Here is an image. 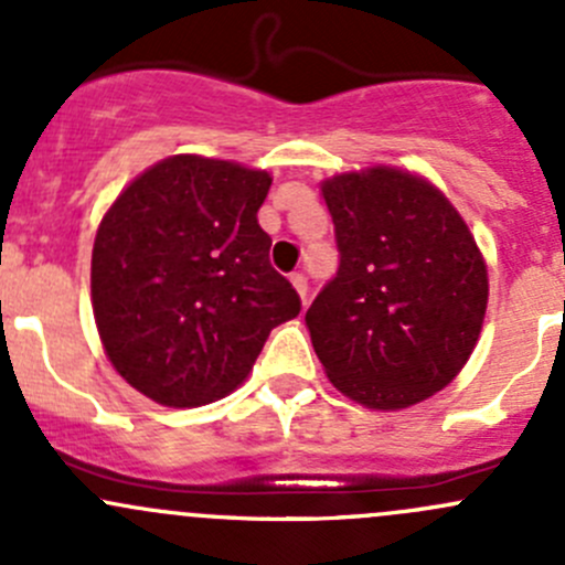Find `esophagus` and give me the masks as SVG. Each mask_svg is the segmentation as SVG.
Returning a JSON list of instances; mask_svg holds the SVG:
<instances>
[{"label":"esophagus","instance_id":"obj_1","mask_svg":"<svg viewBox=\"0 0 565 565\" xmlns=\"http://www.w3.org/2000/svg\"><path fill=\"white\" fill-rule=\"evenodd\" d=\"M289 281H292L295 292L300 295V300H303V306H306V295H309V281H306L303 273H292V276H289Z\"/></svg>","mask_w":565,"mask_h":565}]
</instances>
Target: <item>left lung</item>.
I'll return each mask as SVG.
<instances>
[{
  "instance_id": "8db88e82",
  "label": "left lung",
  "mask_w": 565,
  "mask_h": 565,
  "mask_svg": "<svg viewBox=\"0 0 565 565\" xmlns=\"http://www.w3.org/2000/svg\"><path fill=\"white\" fill-rule=\"evenodd\" d=\"M339 273L306 311L335 391L404 409L446 388L481 335L489 276L459 210L426 177L369 167L322 182Z\"/></svg>"
}]
</instances>
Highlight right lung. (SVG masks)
Listing matches in <instances>:
<instances>
[{"label": "right lung", "mask_w": 565, "mask_h": 565, "mask_svg": "<svg viewBox=\"0 0 565 565\" xmlns=\"http://www.w3.org/2000/svg\"><path fill=\"white\" fill-rule=\"evenodd\" d=\"M273 177L172 156L114 199L93 246V315L119 377L163 407L232 393L276 324L300 315L256 213Z\"/></svg>", "instance_id": "1"}]
</instances>
